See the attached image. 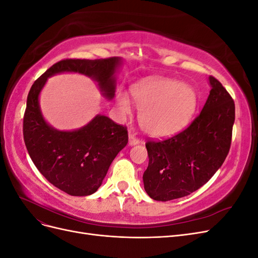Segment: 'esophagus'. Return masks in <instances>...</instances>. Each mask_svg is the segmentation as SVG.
I'll return each instance as SVG.
<instances>
[{
  "instance_id": "1",
  "label": "esophagus",
  "mask_w": 258,
  "mask_h": 258,
  "mask_svg": "<svg viewBox=\"0 0 258 258\" xmlns=\"http://www.w3.org/2000/svg\"><path fill=\"white\" fill-rule=\"evenodd\" d=\"M139 143H140L139 140H138L134 135L130 134V135H129V145H130V146H134V145H137V144H139Z\"/></svg>"
}]
</instances>
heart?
I'll return each instance as SVG.
<instances>
[{"label": "heart", "instance_id": "1", "mask_svg": "<svg viewBox=\"0 0 258 258\" xmlns=\"http://www.w3.org/2000/svg\"><path fill=\"white\" fill-rule=\"evenodd\" d=\"M130 92L140 110V124L154 138L165 139L179 134L188 126L197 110L196 90L176 80L147 77L132 85ZM115 104L120 115L131 114L132 103L126 92L116 93Z\"/></svg>", "mask_w": 258, "mask_h": 258}]
</instances>
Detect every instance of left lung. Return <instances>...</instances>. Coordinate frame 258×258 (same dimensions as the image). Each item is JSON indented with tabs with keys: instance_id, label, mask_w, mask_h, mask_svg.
I'll use <instances>...</instances> for the list:
<instances>
[{
	"instance_id": "1",
	"label": "left lung",
	"mask_w": 258,
	"mask_h": 258,
	"mask_svg": "<svg viewBox=\"0 0 258 258\" xmlns=\"http://www.w3.org/2000/svg\"><path fill=\"white\" fill-rule=\"evenodd\" d=\"M209 84L207 102L188 128L165 141L146 143L150 160L143 183L154 200L188 196L204 186L227 157L235 102L214 77H209Z\"/></svg>"
}]
</instances>
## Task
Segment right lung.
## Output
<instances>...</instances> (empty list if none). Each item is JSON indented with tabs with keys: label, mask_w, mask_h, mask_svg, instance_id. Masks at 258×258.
I'll use <instances>...</instances> for the list:
<instances>
[{
	"label": "right lung",
	"mask_w": 258,
	"mask_h": 258,
	"mask_svg": "<svg viewBox=\"0 0 258 258\" xmlns=\"http://www.w3.org/2000/svg\"><path fill=\"white\" fill-rule=\"evenodd\" d=\"M122 64L120 57L62 60L38 77L29 91L23 117L28 153L43 176L71 196H89L98 190L112 161L128 143L127 129L98 114L79 129L58 130L44 118L40 95L49 77L79 73L96 82L101 95L111 101Z\"/></svg>",
	"instance_id": "right-lung-1"
}]
</instances>
